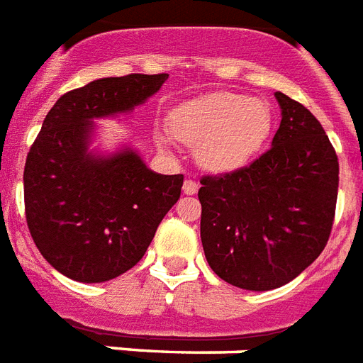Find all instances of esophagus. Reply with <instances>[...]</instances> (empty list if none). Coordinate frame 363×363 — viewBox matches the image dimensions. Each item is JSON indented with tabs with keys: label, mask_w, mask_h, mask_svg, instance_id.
<instances>
[{
	"label": "esophagus",
	"mask_w": 363,
	"mask_h": 363,
	"mask_svg": "<svg viewBox=\"0 0 363 363\" xmlns=\"http://www.w3.org/2000/svg\"><path fill=\"white\" fill-rule=\"evenodd\" d=\"M198 189H200V184H198L196 181H190V179H186V181H184V184H182V192L189 196L196 194V192H198Z\"/></svg>",
	"instance_id": "obj_1"
}]
</instances>
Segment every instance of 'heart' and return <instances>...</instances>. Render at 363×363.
<instances>
[{"instance_id":"b5f03b06","label":"heart","mask_w":363,"mask_h":363,"mask_svg":"<svg viewBox=\"0 0 363 363\" xmlns=\"http://www.w3.org/2000/svg\"><path fill=\"white\" fill-rule=\"evenodd\" d=\"M271 125L264 99L236 92L203 94L169 115L171 136L196 150L200 165L213 173L248 165L267 140Z\"/></svg>"}]
</instances>
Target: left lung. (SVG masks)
Wrapping results in <instances>:
<instances>
[{"instance_id":"obj_1","label":"left lung","mask_w":363,"mask_h":363,"mask_svg":"<svg viewBox=\"0 0 363 363\" xmlns=\"http://www.w3.org/2000/svg\"><path fill=\"white\" fill-rule=\"evenodd\" d=\"M281 127L242 169L200 179V235L217 277L246 291L291 283L323 252L339 192V157L310 109L275 92Z\"/></svg>"}]
</instances>
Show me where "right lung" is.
<instances>
[{
  "mask_svg": "<svg viewBox=\"0 0 363 363\" xmlns=\"http://www.w3.org/2000/svg\"><path fill=\"white\" fill-rule=\"evenodd\" d=\"M169 74L94 80L63 94L24 163V213L40 254L65 277L104 283L138 264L184 177L160 174L140 155L88 154L92 119L144 104Z\"/></svg>",
  "mask_w": 363,
  "mask_h": 363,
  "instance_id": "add662e5",
  "label": "right lung"
}]
</instances>
